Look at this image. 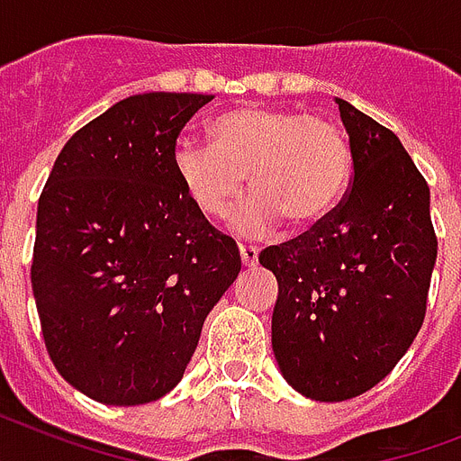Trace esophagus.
I'll return each instance as SVG.
<instances>
[{"mask_svg":"<svg viewBox=\"0 0 461 461\" xmlns=\"http://www.w3.org/2000/svg\"><path fill=\"white\" fill-rule=\"evenodd\" d=\"M240 259L245 267H257V259H259V249L255 245H240Z\"/></svg>","mask_w":461,"mask_h":461,"instance_id":"34e87169","label":"esophagus"}]
</instances>
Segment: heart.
<instances>
[{
  "label": "heart",
  "instance_id": "b5f03b06",
  "mask_svg": "<svg viewBox=\"0 0 461 461\" xmlns=\"http://www.w3.org/2000/svg\"><path fill=\"white\" fill-rule=\"evenodd\" d=\"M212 144L185 137L173 167L182 190L204 216H223L245 187L249 194L230 216L242 238L269 233L281 219L315 226L344 199L353 153L334 120L298 110L240 105L209 127Z\"/></svg>",
  "mask_w": 461,
  "mask_h": 461
}]
</instances>
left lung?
Listing matches in <instances>:
<instances>
[{
	"label": "left lung",
	"mask_w": 461,
	"mask_h": 461,
	"mask_svg": "<svg viewBox=\"0 0 461 461\" xmlns=\"http://www.w3.org/2000/svg\"><path fill=\"white\" fill-rule=\"evenodd\" d=\"M339 103L353 153L334 212L259 264L279 281L271 346L294 390L346 402L375 387L426 317L438 257L426 177L394 131Z\"/></svg>",
	"instance_id": "8db88e82"
}]
</instances>
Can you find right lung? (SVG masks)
I'll return each instance as SVG.
<instances>
[{
    "instance_id": "add662e5",
    "label": "right lung",
    "mask_w": 461,
    "mask_h": 461,
    "mask_svg": "<svg viewBox=\"0 0 461 461\" xmlns=\"http://www.w3.org/2000/svg\"><path fill=\"white\" fill-rule=\"evenodd\" d=\"M213 95H130L64 144L38 199L33 284L59 375L115 406L182 380L240 252L197 212L173 167L177 137Z\"/></svg>"
}]
</instances>
